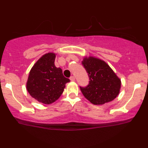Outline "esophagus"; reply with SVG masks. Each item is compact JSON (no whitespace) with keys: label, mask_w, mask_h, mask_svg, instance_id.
<instances>
[{"label":"esophagus","mask_w":148,"mask_h":148,"mask_svg":"<svg viewBox=\"0 0 148 148\" xmlns=\"http://www.w3.org/2000/svg\"><path fill=\"white\" fill-rule=\"evenodd\" d=\"M69 79H70L72 81H75V77H74V76H72L70 78H69Z\"/></svg>","instance_id":"1"}]
</instances>
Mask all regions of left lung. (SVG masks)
Segmentation results:
<instances>
[{"instance_id": "1", "label": "left lung", "mask_w": 148, "mask_h": 148, "mask_svg": "<svg viewBox=\"0 0 148 148\" xmlns=\"http://www.w3.org/2000/svg\"><path fill=\"white\" fill-rule=\"evenodd\" d=\"M82 64L89 76V84L81 87L85 97L95 105L113 101L120 92L121 81L106 62L94 57H86Z\"/></svg>"}]
</instances>
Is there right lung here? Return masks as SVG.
I'll list each match as a JSON object with an SVG mask.
<instances>
[{"label":"right lung","mask_w":148,"mask_h":148,"mask_svg":"<svg viewBox=\"0 0 148 148\" xmlns=\"http://www.w3.org/2000/svg\"><path fill=\"white\" fill-rule=\"evenodd\" d=\"M55 58L53 53L42 56L32 67L26 84L32 97L45 104L56 101L63 92L65 84L70 81L63 76L61 68L56 67Z\"/></svg>","instance_id":"add662e5"}]
</instances>
